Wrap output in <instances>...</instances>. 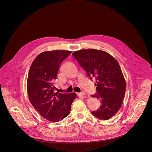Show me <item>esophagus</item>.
<instances>
[{
	"label": "esophagus",
	"instance_id": "obj_1",
	"mask_svg": "<svg viewBox=\"0 0 152 152\" xmlns=\"http://www.w3.org/2000/svg\"><path fill=\"white\" fill-rule=\"evenodd\" d=\"M79 95H81V96H86V93H85V92L82 91V92H81V93H79Z\"/></svg>",
	"mask_w": 152,
	"mask_h": 152
}]
</instances>
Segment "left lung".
Wrapping results in <instances>:
<instances>
[{
  "mask_svg": "<svg viewBox=\"0 0 152 152\" xmlns=\"http://www.w3.org/2000/svg\"><path fill=\"white\" fill-rule=\"evenodd\" d=\"M88 76L96 80L97 98L102 104L92 114L100 120H108L121 107L126 91V81L117 61L108 53L96 49H83L72 53Z\"/></svg>",
  "mask_w": 152,
  "mask_h": 152,
  "instance_id": "1",
  "label": "left lung"
}]
</instances>
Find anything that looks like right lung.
I'll return each mask as SVG.
<instances>
[{"label": "right lung", "mask_w": 152, "mask_h": 152, "mask_svg": "<svg viewBox=\"0 0 152 152\" xmlns=\"http://www.w3.org/2000/svg\"><path fill=\"white\" fill-rule=\"evenodd\" d=\"M72 53L68 50L43 52L33 61L29 69L27 91L35 109L52 122L61 121L69 115L75 93H55L54 82L62 62Z\"/></svg>", "instance_id": "right-lung-1"}]
</instances>
